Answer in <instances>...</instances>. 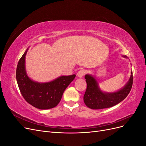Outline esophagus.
Returning a JSON list of instances; mask_svg holds the SVG:
<instances>
[{
    "label": "esophagus",
    "instance_id": "1",
    "mask_svg": "<svg viewBox=\"0 0 146 146\" xmlns=\"http://www.w3.org/2000/svg\"><path fill=\"white\" fill-rule=\"evenodd\" d=\"M86 71L84 69H82V70H80L79 71L77 72V76L79 77V78H82L83 77V76H85V75L86 74Z\"/></svg>",
    "mask_w": 146,
    "mask_h": 146
}]
</instances>
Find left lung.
<instances>
[{
    "mask_svg": "<svg viewBox=\"0 0 146 146\" xmlns=\"http://www.w3.org/2000/svg\"><path fill=\"white\" fill-rule=\"evenodd\" d=\"M127 58L126 55H122ZM87 83L86 90L83 96V100L88 108L93 110L107 108L120 103L129 94L133 85V73L129 81L121 90L116 92H106L100 90L96 78L90 74L85 75Z\"/></svg>",
    "mask_w": 146,
    "mask_h": 146,
    "instance_id": "8db88e82",
    "label": "left lung"
}]
</instances>
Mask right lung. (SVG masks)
I'll use <instances>...</instances> for the list:
<instances>
[{
	"label": "right lung",
	"mask_w": 146,
	"mask_h": 146,
	"mask_svg": "<svg viewBox=\"0 0 146 146\" xmlns=\"http://www.w3.org/2000/svg\"><path fill=\"white\" fill-rule=\"evenodd\" d=\"M25 50L19 60L16 69V80L24 99L34 107L47 110L58 105L66 88L73 81L76 75L60 76L51 82H35L27 76L25 70Z\"/></svg>",
	"instance_id": "add662e5"
}]
</instances>
